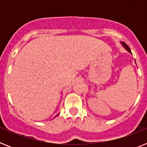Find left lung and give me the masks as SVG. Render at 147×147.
Instances as JSON below:
<instances>
[{
  "mask_svg": "<svg viewBox=\"0 0 147 147\" xmlns=\"http://www.w3.org/2000/svg\"><path fill=\"white\" fill-rule=\"evenodd\" d=\"M121 43L122 44V45H123V46H124V47L125 48V49H127V50L128 51H129V53H130V54H132V52H131V50H130V49H129V46H128V45H127V44L125 43V42H121Z\"/></svg>",
  "mask_w": 147,
  "mask_h": 147,
  "instance_id": "left-lung-1",
  "label": "left lung"
}]
</instances>
